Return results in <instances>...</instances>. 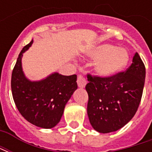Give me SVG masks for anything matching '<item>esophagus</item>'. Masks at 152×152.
<instances>
[{
	"label": "esophagus",
	"mask_w": 152,
	"mask_h": 152,
	"mask_svg": "<svg viewBox=\"0 0 152 152\" xmlns=\"http://www.w3.org/2000/svg\"><path fill=\"white\" fill-rule=\"evenodd\" d=\"M77 85L79 86V88H85L86 85V80L83 76H78L77 78Z\"/></svg>",
	"instance_id": "34e87169"
}]
</instances>
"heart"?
I'll use <instances>...</instances> for the list:
<instances>
[{"instance_id":"1","label":"heart","mask_w":152,"mask_h":152,"mask_svg":"<svg viewBox=\"0 0 152 152\" xmlns=\"http://www.w3.org/2000/svg\"><path fill=\"white\" fill-rule=\"evenodd\" d=\"M86 55L97 60L94 66L95 73L100 77L110 79L123 72L129 62V54L124 48H117L111 44H102L90 48Z\"/></svg>"}]
</instances>
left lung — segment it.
Listing matches in <instances>:
<instances>
[{
  "mask_svg": "<svg viewBox=\"0 0 152 152\" xmlns=\"http://www.w3.org/2000/svg\"><path fill=\"white\" fill-rule=\"evenodd\" d=\"M145 77L146 68L137 53L125 72L110 79L87 76V114L96 131L115 132L130 121L140 103Z\"/></svg>",
  "mask_w": 152,
  "mask_h": 152,
  "instance_id": "left-lung-1",
  "label": "left lung"
}]
</instances>
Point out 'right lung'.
<instances>
[{
  "label": "right lung",
  "instance_id": "1",
  "mask_svg": "<svg viewBox=\"0 0 152 152\" xmlns=\"http://www.w3.org/2000/svg\"><path fill=\"white\" fill-rule=\"evenodd\" d=\"M32 43L33 40L23 47L13 70V99L18 112L28 122L37 127L51 129L58 124L66 102L77 89V76L53 72L40 80L28 79L23 71L22 58Z\"/></svg>",
  "mask_w": 152,
  "mask_h": 152
}]
</instances>
